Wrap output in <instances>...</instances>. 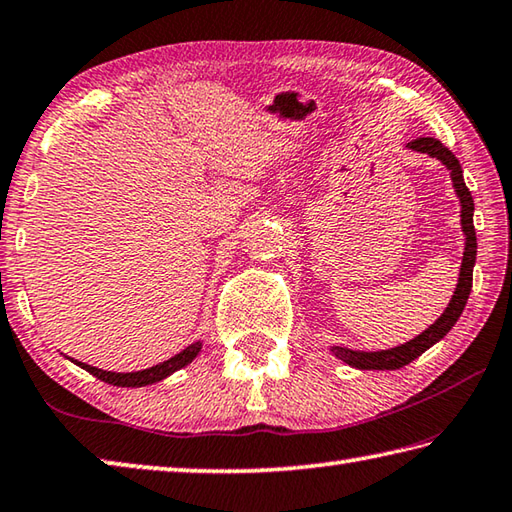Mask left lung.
<instances>
[{
    "label": "left lung",
    "mask_w": 512,
    "mask_h": 512,
    "mask_svg": "<svg viewBox=\"0 0 512 512\" xmlns=\"http://www.w3.org/2000/svg\"><path fill=\"white\" fill-rule=\"evenodd\" d=\"M407 147L414 152H423V154L434 156V159H439L450 170L454 192H457V197L461 201V228H463V235H466V250H463L459 284H457V291H454L452 300L448 304V309L443 311L441 318L436 320L430 329H425L421 336H416L414 340L405 342V345L394 347V349H385V351H374V353L353 351L347 347L331 349L340 360H345L347 365L358 367V369H401L405 365H410L414 358L421 356V353L430 349L432 345H436V342H439L445 333L454 327V322H457L459 315L463 313V306H466L470 288H472V268H475V259H477V235H475V224H472L475 201H472L468 185H466V181H463V170L457 161V156H454L441 141H436V138H430V136L416 138V141L407 143Z\"/></svg>",
    "instance_id": "left-lung-1"
}]
</instances>
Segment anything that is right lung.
Listing matches in <instances>:
<instances>
[{"label":"right lung","instance_id":"1","mask_svg":"<svg viewBox=\"0 0 512 512\" xmlns=\"http://www.w3.org/2000/svg\"><path fill=\"white\" fill-rule=\"evenodd\" d=\"M201 351V342H194L188 349H183L181 353H176L174 358L161 362V365L150 367V369H143V371H132V374H116V371H105V369H96L91 365H85V362H78L73 360L76 365H80L82 369H87L89 374H94L96 378H100L102 383H109V385H116V387H143V385H152V383H159V380L167 378L170 374H174L176 369H181L197 358V353Z\"/></svg>","mask_w":512,"mask_h":512}]
</instances>
